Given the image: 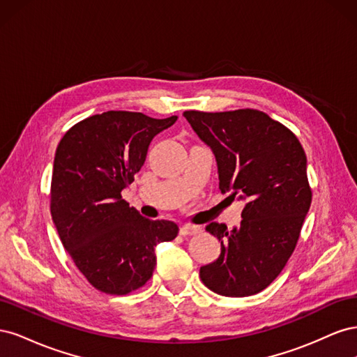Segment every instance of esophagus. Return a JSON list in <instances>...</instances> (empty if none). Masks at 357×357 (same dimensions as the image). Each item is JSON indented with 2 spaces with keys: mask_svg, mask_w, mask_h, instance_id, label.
I'll list each match as a JSON object with an SVG mask.
<instances>
[{
  "mask_svg": "<svg viewBox=\"0 0 357 357\" xmlns=\"http://www.w3.org/2000/svg\"><path fill=\"white\" fill-rule=\"evenodd\" d=\"M201 232V228L197 225H190V223H186L183 225L180 228V234L183 236H189V235H195V234H199Z\"/></svg>",
  "mask_w": 357,
  "mask_h": 357,
  "instance_id": "1",
  "label": "esophagus"
}]
</instances>
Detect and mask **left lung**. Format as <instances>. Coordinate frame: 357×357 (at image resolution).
I'll return each mask as SVG.
<instances>
[{"label": "left lung", "instance_id": "1", "mask_svg": "<svg viewBox=\"0 0 357 357\" xmlns=\"http://www.w3.org/2000/svg\"><path fill=\"white\" fill-rule=\"evenodd\" d=\"M183 116L213 150L220 192L245 201L238 226L207 225L205 231L220 241V255L201 266L199 277L223 296L259 294L286 266L310 210L304 149L290 129L259 110Z\"/></svg>", "mask_w": 357, "mask_h": 357}]
</instances>
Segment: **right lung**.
Masks as SVG:
<instances>
[{
  "label": "right lung",
  "mask_w": 357,
  "mask_h": 357,
  "mask_svg": "<svg viewBox=\"0 0 357 357\" xmlns=\"http://www.w3.org/2000/svg\"><path fill=\"white\" fill-rule=\"evenodd\" d=\"M176 121L105 112L75 123L56 147L52 219L75 266L104 294L143 287L156 265L155 247L178 234L174 222L146 219L122 199L150 142Z\"/></svg>",
  "instance_id": "obj_1"
}]
</instances>
